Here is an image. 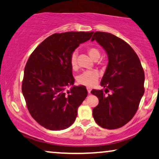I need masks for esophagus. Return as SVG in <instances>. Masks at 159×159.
I'll return each mask as SVG.
<instances>
[{
	"mask_svg": "<svg viewBox=\"0 0 159 159\" xmlns=\"http://www.w3.org/2000/svg\"><path fill=\"white\" fill-rule=\"evenodd\" d=\"M86 89H87L88 93H89V94L91 93V88H90V87H87V88H86Z\"/></svg>",
	"mask_w": 159,
	"mask_h": 159,
	"instance_id": "34e87169",
	"label": "esophagus"
}]
</instances>
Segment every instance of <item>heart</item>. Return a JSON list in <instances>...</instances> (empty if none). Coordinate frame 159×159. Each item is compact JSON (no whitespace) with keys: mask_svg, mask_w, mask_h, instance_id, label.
Here are the masks:
<instances>
[{"mask_svg":"<svg viewBox=\"0 0 159 159\" xmlns=\"http://www.w3.org/2000/svg\"><path fill=\"white\" fill-rule=\"evenodd\" d=\"M88 53L92 59L98 60L100 57V52L95 48H89L88 49ZM70 66L73 70H78L77 62V54L75 52L71 55L70 57ZM99 78V73L98 71L92 70V71H85L77 77L78 83L81 85L86 86H92L96 84Z\"/></svg>","mask_w":159,"mask_h":159,"instance_id":"obj_1","label":"heart"}]
</instances>
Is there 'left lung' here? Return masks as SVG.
Here are the masks:
<instances>
[{"label": "left lung", "instance_id": "1", "mask_svg": "<svg viewBox=\"0 0 159 159\" xmlns=\"http://www.w3.org/2000/svg\"><path fill=\"white\" fill-rule=\"evenodd\" d=\"M94 40L106 51L108 63L100 83L105 89L91 91L99 100L92 115L100 127L116 129L128 123L137 111L144 92V70L137 54L124 40L101 31L94 32Z\"/></svg>", "mask_w": 159, "mask_h": 159}]
</instances>
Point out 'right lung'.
Returning <instances> with one entry per match:
<instances>
[{"mask_svg":"<svg viewBox=\"0 0 159 159\" xmlns=\"http://www.w3.org/2000/svg\"><path fill=\"white\" fill-rule=\"evenodd\" d=\"M94 32L54 34L36 48L24 70L22 92L32 117L52 130L69 128L87 96L85 86H73L70 57ZM70 85V90L67 88Z\"/></svg>","mask_w":159,"mask_h":159,"instance_id":"add662e5","label":"right lung"}]
</instances>
